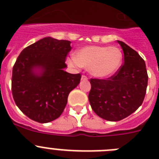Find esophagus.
Masks as SVG:
<instances>
[{"label": "esophagus", "mask_w": 159, "mask_h": 159, "mask_svg": "<svg viewBox=\"0 0 159 159\" xmlns=\"http://www.w3.org/2000/svg\"><path fill=\"white\" fill-rule=\"evenodd\" d=\"M88 80V79L86 75H82V77H81V80Z\"/></svg>", "instance_id": "34e87169"}]
</instances>
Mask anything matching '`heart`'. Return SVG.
I'll return each mask as SVG.
<instances>
[{"label":"heart","mask_w":159,"mask_h":159,"mask_svg":"<svg viewBox=\"0 0 159 159\" xmlns=\"http://www.w3.org/2000/svg\"><path fill=\"white\" fill-rule=\"evenodd\" d=\"M123 52L117 47L87 46L67 60L71 67H82L96 78H107L115 75L123 63Z\"/></svg>","instance_id":"obj_1"}]
</instances>
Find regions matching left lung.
<instances>
[{
  "label": "left lung",
  "mask_w": 159,
  "mask_h": 159,
  "mask_svg": "<svg viewBox=\"0 0 159 159\" xmlns=\"http://www.w3.org/2000/svg\"><path fill=\"white\" fill-rule=\"evenodd\" d=\"M124 54L119 71L106 80L91 79L90 104L97 116L108 121H119L131 115L143 103L148 75L145 61L134 49L117 40Z\"/></svg>",
  "instance_id": "8db88e82"
}]
</instances>
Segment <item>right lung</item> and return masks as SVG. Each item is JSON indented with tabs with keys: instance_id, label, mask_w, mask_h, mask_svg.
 Listing matches in <instances>:
<instances>
[{
	"instance_id": "obj_1",
	"label": "right lung",
	"mask_w": 159,
	"mask_h": 159,
	"mask_svg": "<svg viewBox=\"0 0 159 159\" xmlns=\"http://www.w3.org/2000/svg\"><path fill=\"white\" fill-rule=\"evenodd\" d=\"M71 41L44 37L25 48L12 68V92L19 109L40 123L63 113L70 92L80 82V74L64 71Z\"/></svg>"
}]
</instances>
